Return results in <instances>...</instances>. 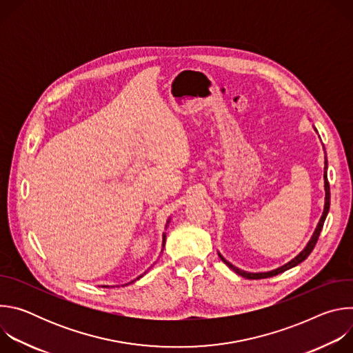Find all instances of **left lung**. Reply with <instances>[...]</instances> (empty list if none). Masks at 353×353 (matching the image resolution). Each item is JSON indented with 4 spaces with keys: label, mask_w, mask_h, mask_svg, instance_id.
I'll use <instances>...</instances> for the list:
<instances>
[{
    "label": "left lung",
    "mask_w": 353,
    "mask_h": 353,
    "mask_svg": "<svg viewBox=\"0 0 353 353\" xmlns=\"http://www.w3.org/2000/svg\"><path fill=\"white\" fill-rule=\"evenodd\" d=\"M314 131L317 132L316 127H314ZM327 169H328V162H327V155H325V162H324V190H325L324 211H323V215H321V218H320V221H319V223H317V228H316V230H314L313 236L310 237L309 243L306 244V247H305L303 250H301L300 253H299L294 259H292V260H290V261H288L286 264H283V265H281V267H278V268H275V270L267 271V272H247V271H243V270H240V268L234 267L233 264H230L228 260H225V259L222 257V254H221L219 251H218V256L221 257V260H222V261H223V263H225L230 270H233L237 275H240V276H243V278H247V279H263V278H271V276H275V275H278V274H281V272H285V271H288V270H290V268L296 267V265H297V264H300L301 261H305V260L310 256V253L313 251V248H314V245H316V243H317V240H319V236H320V233H321V229H323V226H324L325 218H327L328 211H330V196H331V192H330V183H328V179H327Z\"/></svg>",
    "instance_id": "8db88e82"
}]
</instances>
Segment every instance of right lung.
I'll use <instances>...</instances> for the list:
<instances>
[{
  "mask_svg": "<svg viewBox=\"0 0 353 353\" xmlns=\"http://www.w3.org/2000/svg\"><path fill=\"white\" fill-rule=\"evenodd\" d=\"M169 222H170V218H169V219H168V223H166V228H168V226H169ZM165 243H166V233H163V240H162V247H165ZM162 250H163V248H162ZM145 274H146V272H145ZM142 276H143V275H139V276H138V278H137V279H139V278H142ZM134 281H135V279H134ZM134 281H131V282H130V283H132V282H134ZM125 285H128V283H125ZM123 286H124V285H123ZM105 288H109V286H105Z\"/></svg>",
  "mask_w": 353,
  "mask_h": 353,
  "instance_id": "1",
  "label": "right lung"
}]
</instances>
